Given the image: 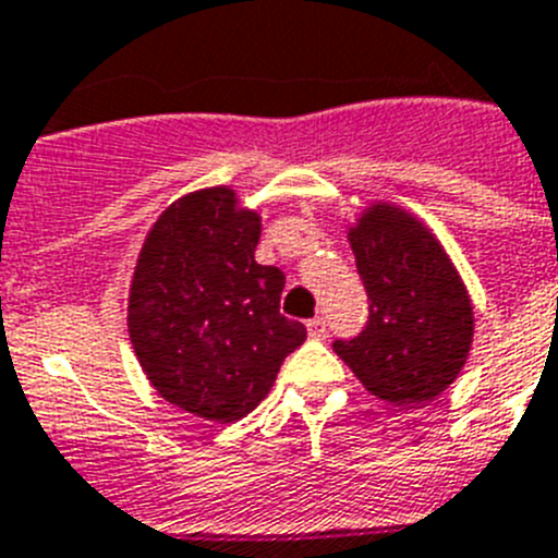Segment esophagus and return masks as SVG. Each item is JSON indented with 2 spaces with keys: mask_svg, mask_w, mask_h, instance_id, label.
Segmentation results:
<instances>
[{
  "mask_svg": "<svg viewBox=\"0 0 558 558\" xmlns=\"http://www.w3.org/2000/svg\"><path fill=\"white\" fill-rule=\"evenodd\" d=\"M307 329H310V338H315V340H322L324 335H327V324H324L322 315H315V318H310Z\"/></svg>",
  "mask_w": 558,
  "mask_h": 558,
  "instance_id": "obj_1",
  "label": "esophagus"
}]
</instances>
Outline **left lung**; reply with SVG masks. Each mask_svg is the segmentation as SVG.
<instances>
[{
    "label": "left lung",
    "instance_id": "obj_1",
    "mask_svg": "<svg viewBox=\"0 0 558 558\" xmlns=\"http://www.w3.org/2000/svg\"><path fill=\"white\" fill-rule=\"evenodd\" d=\"M347 240L372 304L366 329L335 340V352L377 399L430 402L470 357V290L438 236L402 206L374 201L349 226Z\"/></svg>",
    "mask_w": 558,
    "mask_h": 558
}]
</instances>
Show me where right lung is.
<instances>
[{
  "mask_svg": "<svg viewBox=\"0 0 558 558\" xmlns=\"http://www.w3.org/2000/svg\"><path fill=\"white\" fill-rule=\"evenodd\" d=\"M259 211L229 186L172 201L150 226L128 290V335L150 386L206 422H236L307 338L279 313L284 274L254 259Z\"/></svg>",
  "mask_w": 558,
  "mask_h": 558,
  "instance_id": "right-lung-1",
  "label": "right lung"
}]
</instances>
